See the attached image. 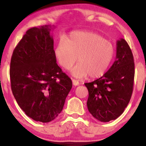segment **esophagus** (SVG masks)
Wrapping results in <instances>:
<instances>
[{
    "instance_id": "34e87169",
    "label": "esophagus",
    "mask_w": 146,
    "mask_h": 146,
    "mask_svg": "<svg viewBox=\"0 0 146 146\" xmlns=\"http://www.w3.org/2000/svg\"><path fill=\"white\" fill-rule=\"evenodd\" d=\"M72 82H73V85H74V86H78L79 85V81L77 80H75V79H73L72 80Z\"/></svg>"
}]
</instances>
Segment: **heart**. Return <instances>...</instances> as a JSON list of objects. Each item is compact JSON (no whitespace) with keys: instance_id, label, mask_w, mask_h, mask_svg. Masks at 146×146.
Wrapping results in <instances>:
<instances>
[{"instance_id":"b5f03b06","label":"heart","mask_w":146,"mask_h":146,"mask_svg":"<svg viewBox=\"0 0 146 146\" xmlns=\"http://www.w3.org/2000/svg\"><path fill=\"white\" fill-rule=\"evenodd\" d=\"M57 60L69 69L78 60L80 63L71 71L73 76L98 78L104 75L113 61L115 49L110 41L91 31H75L66 40H60L54 49Z\"/></svg>"}]
</instances>
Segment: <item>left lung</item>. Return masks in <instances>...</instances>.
<instances>
[{
	"mask_svg": "<svg viewBox=\"0 0 146 146\" xmlns=\"http://www.w3.org/2000/svg\"><path fill=\"white\" fill-rule=\"evenodd\" d=\"M134 77L133 55L127 42L121 38L117 41L116 59L109 70L98 80L84 84L90 113L102 122L116 119L131 98Z\"/></svg>",
	"mask_w": 146,
	"mask_h": 146,
	"instance_id": "left-lung-1",
	"label": "left lung"
}]
</instances>
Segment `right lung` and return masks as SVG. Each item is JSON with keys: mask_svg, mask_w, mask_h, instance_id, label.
Returning a JSON list of instances; mask_svg holds the SVG:
<instances>
[{"mask_svg": "<svg viewBox=\"0 0 146 146\" xmlns=\"http://www.w3.org/2000/svg\"><path fill=\"white\" fill-rule=\"evenodd\" d=\"M43 25L27 31L13 52L11 87L18 106L36 121H53L61 113L72 81L56 63L51 31Z\"/></svg>", "mask_w": 146, "mask_h": 146, "instance_id": "obj_1", "label": "right lung"}]
</instances>
